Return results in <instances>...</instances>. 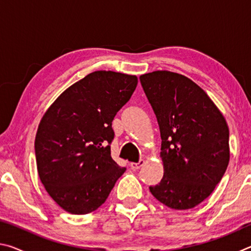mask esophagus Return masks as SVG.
I'll return each mask as SVG.
<instances>
[{"mask_svg": "<svg viewBox=\"0 0 251 251\" xmlns=\"http://www.w3.org/2000/svg\"><path fill=\"white\" fill-rule=\"evenodd\" d=\"M143 164H144V160L141 159V160L138 161V163H130L129 166H130L131 169H134V171H136V169L141 168L143 166Z\"/></svg>", "mask_w": 251, "mask_h": 251, "instance_id": "esophagus-1", "label": "esophagus"}]
</instances>
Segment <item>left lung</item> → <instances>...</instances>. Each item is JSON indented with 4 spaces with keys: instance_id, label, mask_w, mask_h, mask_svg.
<instances>
[{
    "instance_id": "8db88e82",
    "label": "left lung",
    "mask_w": 251,
    "mask_h": 251,
    "mask_svg": "<svg viewBox=\"0 0 251 251\" xmlns=\"http://www.w3.org/2000/svg\"><path fill=\"white\" fill-rule=\"evenodd\" d=\"M161 137L164 176L150 186L173 209H190L214 192L229 163L226 120L205 91L184 75L156 71L141 75Z\"/></svg>"
}]
</instances>
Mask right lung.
Instances as JSON below:
<instances>
[{"mask_svg": "<svg viewBox=\"0 0 251 251\" xmlns=\"http://www.w3.org/2000/svg\"><path fill=\"white\" fill-rule=\"evenodd\" d=\"M137 82L135 75L93 72L63 92L42 118L37 172L46 192L70 214L96 210L126 171L110 156L112 122Z\"/></svg>", "mask_w": 251, "mask_h": 251, "instance_id": "right-lung-1", "label": "right lung"}]
</instances>
